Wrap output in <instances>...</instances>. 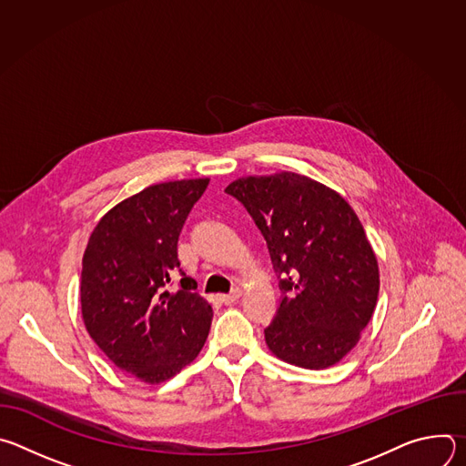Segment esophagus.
<instances>
[{
    "mask_svg": "<svg viewBox=\"0 0 466 466\" xmlns=\"http://www.w3.org/2000/svg\"><path fill=\"white\" fill-rule=\"evenodd\" d=\"M219 299H221V302H223V304H234V302H238V300L241 299V289H234L232 293H228V295H221Z\"/></svg>",
    "mask_w": 466,
    "mask_h": 466,
    "instance_id": "obj_1",
    "label": "esophagus"
}]
</instances>
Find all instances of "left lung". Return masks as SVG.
I'll return each mask as SVG.
<instances>
[{
	"instance_id": "1",
	"label": "left lung",
	"mask_w": 466,
	"mask_h": 466,
	"mask_svg": "<svg viewBox=\"0 0 466 466\" xmlns=\"http://www.w3.org/2000/svg\"><path fill=\"white\" fill-rule=\"evenodd\" d=\"M268 241L280 308L265 343L302 369L339 363L360 341L380 291L376 254L352 207L331 187L291 171L241 177L225 189Z\"/></svg>"
}]
</instances>
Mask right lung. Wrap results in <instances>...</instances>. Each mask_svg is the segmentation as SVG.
Returning a JSON list of instances; mask_svg holds the SVG:
<instances>
[{
    "label": "right lung",
    "instance_id": "right-lung-1",
    "mask_svg": "<svg viewBox=\"0 0 466 466\" xmlns=\"http://www.w3.org/2000/svg\"><path fill=\"white\" fill-rule=\"evenodd\" d=\"M210 178L153 184L96 225L81 273V311L90 338L121 370L160 383L189 365L208 338L212 306L189 279L167 291L180 268L177 243Z\"/></svg>",
    "mask_w": 466,
    "mask_h": 466
}]
</instances>
